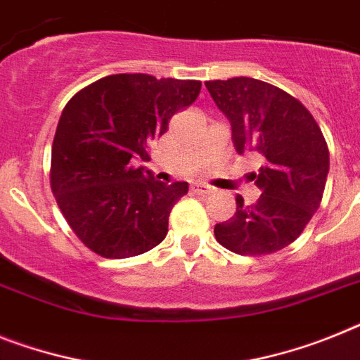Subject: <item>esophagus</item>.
<instances>
[{
  "mask_svg": "<svg viewBox=\"0 0 360 360\" xmlns=\"http://www.w3.org/2000/svg\"><path fill=\"white\" fill-rule=\"evenodd\" d=\"M192 192L199 195H207L212 192V186L205 185V183H194V185H192Z\"/></svg>",
  "mask_w": 360,
  "mask_h": 360,
  "instance_id": "obj_1",
  "label": "esophagus"
}]
</instances>
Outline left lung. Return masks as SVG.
Masks as SVG:
<instances>
[{
	"instance_id": "8db88e82",
	"label": "left lung",
	"mask_w": 360,
	"mask_h": 360,
	"mask_svg": "<svg viewBox=\"0 0 360 360\" xmlns=\"http://www.w3.org/2000/svg\"><path fill=\"white\" fill-rule=\"evenodd\" d=\"M231 120L236 152H256L262 195L255 205L236 198V212L214 226L217 243L241 256H265L300 236L320 207L329 172L322 129L306 105L273 84L236 77L205 82Z\"/></svg>"
}]
</instances>
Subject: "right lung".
Here are the masks:
<instances>
[{"label": "right lung", "instance_id": "add662e5", "mask_svg": "<svg viewBox=\"0 0 360 360\" xmlns=\"http://www.w3.org/2000/svg\"><path fill=\"white\" fill-rule=\"evenodd\" d=\"M201 91L199 80L110 75L65 104L51 153V190L78 240L102 258L139 256L166 238L188 183L165 185L135 162L168 120Z\"/></svg>", "mask_w": 360, "mask_h": 360}]
</instances>
